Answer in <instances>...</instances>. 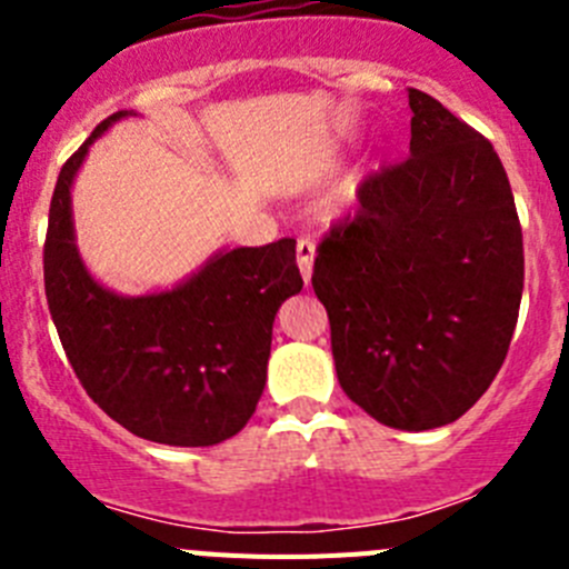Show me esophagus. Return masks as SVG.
I'll return each instance as SVG.
<instances>
[{"label": "esophagus", "instance_id": "34e87169", "mask_svg": "<svg viewBox=\"0 0 569 569\" xmlns=\"http://www.w3.org/2000/svg\"><path fill=\"white\" fill-rule=\"evenodd\" d=\"M313 256H316V244L310 239H299L296 244V261H299L301 279L305 284H310V276H313Z\"/></svg>", "mask_w": 569, "mask_h": 569}]
</instances>
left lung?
<instances>
[{
    "instance_id": "8db88e82",
    "label": "left lung",
    "mask_w": 569,
    "mask_h": 569,
    "mask_svg": "<svg viewBox=\"0 0 569 569\" xmlns=\"http://www.w3.org/2000/svg\"><path fill=\"white\" fill-rule=\"evenodd\" d=\"M410 156L370 173L313 261L339 385L396 430L465 416L505 365L525 248L485 136L410 88Z\"/></svg>"
}]
</instances>
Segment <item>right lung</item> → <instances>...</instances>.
Masks as SVG:
<instances>
[{"label":"right lung","instance_id":"right-lung-1","mask_svg":"<svg viewBox=\"0 0 569 569\" xmlns=\"http://www.w3.org/2000/svg\"><path fill=\"white\" fill-rule=\"evenodd\" d=\"M108 116L62 164L44 239V296L73 373L139 439L210 447L248 425L268 381L273 319L301 290L296 239L210 256L176 288L122 296L84 268L70 188Z\"/></svg>","mask_w":569,"mask_h":569}]
</instances>
